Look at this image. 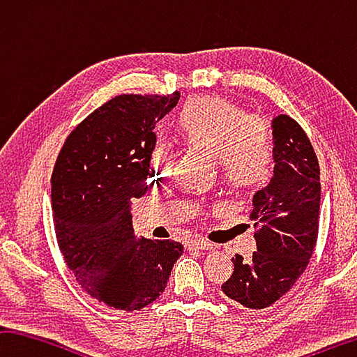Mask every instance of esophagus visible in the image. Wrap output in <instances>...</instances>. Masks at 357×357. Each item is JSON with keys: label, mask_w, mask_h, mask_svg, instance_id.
Wrapping results in <instances>:
<instances>
[{"label": "esophagus", "mask_w": 357, "mask_h": 357, "mask_svg": "<svg viewBox=\"0 0 357 357\" xmlns=\"http://www.w3.org/2000/svg\"><path fill=\"white\" fill-rule=\"evenodd\" d=\"M190 246L191 248H196V249H201V251H211V249H215V245L210 241H205V240H191L190 241Z\"/></svg>", "instance_id": "1"}]
</instances>
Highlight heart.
<instances>
[{
  "instance_id": "b5f03b06",
  "label": "heart",
  "mask_w": 357,
  "mask_h": 357,
  "mask_svg": "<svg viewBox=\"0 0 357 357\" xmlns=\"http://www.w3.org/2000/svg\"><path fill=\"white\" fill-rule=\"evenodd\" d=\"M175 128L183 146L215 156L227 183L249 188L270 177L274 165L270 127L229 100L211 96L188 98L175 116ZM172 169L171 149L156 144L149 156L150 177L167 178Z\"/></svg>"
}]
</instances>
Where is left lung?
Masks as SVG:
<instances>
[{
    "label": "left lung",
    "mask_w": 357,
    "mask_h": 357,
    "mask_svg": "<svg viewBox=\"0 0 357 357\" xmlns=\"http://www.w3.org/2000/svg\"><path fill=\"white\" fill-rule=\"evenodd\" d=\"M274 175L255 192L257 251L251 260L236 254L234 273L222 284L226 296L248 309L270 307L289 293L309 265L320 224V166L310 139L295 119H273Z\"/></svg>",
    "instance_id": "obj_1"
}]
</instances>
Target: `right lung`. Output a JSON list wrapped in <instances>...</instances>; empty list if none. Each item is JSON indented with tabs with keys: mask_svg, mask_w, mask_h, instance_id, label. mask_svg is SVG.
<instances>
[{
	"mask_svg": "<svg viewBox=\"0 0 357 357\" xmlns=\"http://www.w3.org/2000/svg\"><path fill=\"white\" fill-rule=\"evenodd\" d=\"M180 98L122 93L78 123L52 174L56 238L68 270L98 303L139 310L166 289L182 243L137 238L131 202L146 195L155 123Z\"/></svg>",
	"mask_w": 357,
	"mask_h": 357,
	"instance_id": "right-lung-1",
	"label": "right lung"
}]
</instances>
